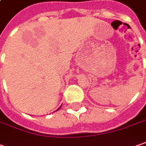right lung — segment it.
<instances>
[{
  "mask_svg": "<svg viewBox=\"0 0 146 146\" xmlns=\"http://www.w3.org/2000/svg\"><path fill=\"white\" fill-rule=\"evenodd\" d=\"M60 108H61V107H60ZM59 108H58V109H59Z\"/></svg>",
  "mask_w": 146,
  "mask_h": 146,
  "instance_id": "add662e5",
  "label": "right lung"
}]
</instances>
